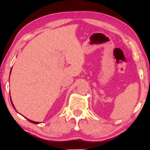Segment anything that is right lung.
Listing matches in <instances>:
<instances>
[{"label":"right lung","mask_w":150,"mask_h":150,"mask_svg":"<svg viewBox=\"0 0 150 150\" xmlns=\"http://www.w3.org/2000/svg\"><path fill=\"white\" fill-rule=\"evenodd\" d=\"M10 73H11V72H10ZM10 100H11V104H12L13 107V108H14V109L15 110V106H14L13 104V103H12V100H11V98H10ZM28 119V121H30V122H32V123H33V124H39V122H35V121H32V120H31L28 119Z\"/></svg>","instance_id":"right-lung-1"}]
</instances>
